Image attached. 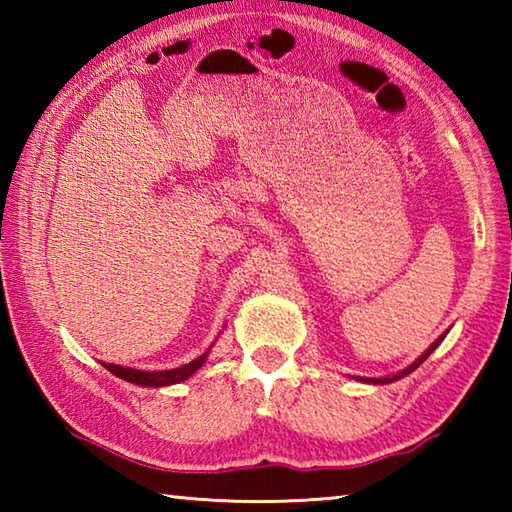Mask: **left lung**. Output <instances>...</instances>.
<instances>
[{
  "instance_id": "8db88e82",
  "label": "left lung",
  "mask_w": 512,
  "mask_h": 512,
  "mask_svg": "<svg viewBox=\"0 0 512 512\" xmlns=\"http://www.w3.org/2000/svg\"><path fill=\"white\" fill-rule=\"evenodd\" d=\"M438 343H440V341H436V343H433V345H431V348H429L427 352H424V354H422V357H420L418 361H415V363H411V366H409V368H406V370H402V372H397V375H393V377H384V379H363V381H372V384H391V381H395V379H402L404 375H409V372H413L415 368H418V366H420V363H422L424 359H427V357H429V354H431L433 350H436V345H438Z\"/></svg>"
}]
</instances>
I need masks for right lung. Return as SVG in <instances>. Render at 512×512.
I'll return each instance as SVG.
<instances>
[{
  "mask_svg": "<svg viewBox=\"0 0 512 512\" xmlns=\"http://www.w3.org/2000/svg\"><path fill=\"white\" fill-rule=\"evenodd\" d=\"M205 357H207V352L203 354V357H198L192 363H187V366L162 370V372L124 368V366H115V363H103V368H108L112 375L131 381V384H137V386H169V384H178V381H185L189 375H194V372L205 363Z\"/></svg>",
  "mask_w": 512,
  "mask_h": 512,
  "instance_id": "right-lung-1",
  "label": "right lung"
}]
</instances>
